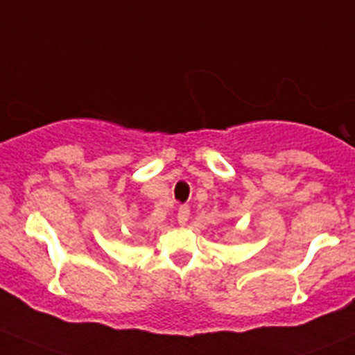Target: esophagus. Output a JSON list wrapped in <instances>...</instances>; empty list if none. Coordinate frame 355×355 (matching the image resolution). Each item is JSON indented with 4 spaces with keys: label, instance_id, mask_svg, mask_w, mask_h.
<instances>
[{
    "label": "esophagus",
    "instance_id": "34e87169",
    "mask_svg": "<svg viewBox=\"0 0 355 355\" xmlns=\"http://www.w3.org/2000/svg\"><path fill=\"white\" fill-rule=\"evenodd\" d=\"M188 219H190V207L188 205H181L180 211H178V223L180 225H187Z\"/></svg>",
    "mask_w": 355,
    "mask_h": 355
}]
</instances>
